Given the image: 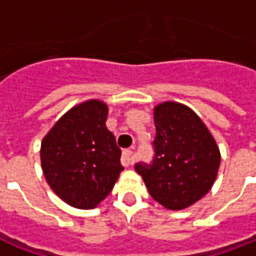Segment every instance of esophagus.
<instances>
[{
    "mask_svg": "<svg viewBox=\"0 0 256 256\" xmlns=\"http://www.w3.org/2000/svg\"><path fill=\"white\" fill-rule=\"evenodd\" d=\"M133 163V150H124L122 154V164L124 167L130 166Z\"/></svg>",
    "mask_w": 256,
    "mask_h": 256,
    "instance_id": "esophagus-1",
    "label": "esophagus"
}]
</instances>
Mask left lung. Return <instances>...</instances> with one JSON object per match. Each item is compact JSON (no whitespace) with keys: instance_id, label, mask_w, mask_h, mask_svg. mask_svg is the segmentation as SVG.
Segmentation results:
<instances>
[{"instance_id":"left-lung-1","label":"left lung","mask_w":256,"mask_h":256,"mask_svg":"<svg viewBox=\"0 0 256 256\" xmlns=\"http://www.w3.org/2000/svg\"><path fill=\"white\" fill-rule=\"evenodd\" d=\"M156 136L152 162H138L136 172L150 196L170 210L189 207L208 192L220 168L214 137L188 106L167 101L155 108Z\"/></svg>"}]
</instances>
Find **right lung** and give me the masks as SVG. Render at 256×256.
I'll list each match as a JSON object with an SVG mask.
<instances>
[{
  "label": "right lung",
  "mask_w": 256,
  "mask_h": 256,
  "mask_svg": "<svg viewBox=\"0 0 256 256\" xmlns=\"http://www.w3.org/2000/svg\"><path fill=\"white\" fill-rule=\"evenodd\" d=\"M108 108L98 100L74 106L42 140L41 163L49 186L76 208H94L123 170L122 150L106 128Z\"/></svg>",
  "instance_id": "add662e5"
}]
</instances>
